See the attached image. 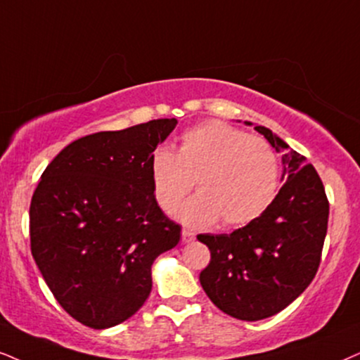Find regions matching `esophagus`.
<instances>
[{
  "label": "esophagus",
  "mask_w": 360,
  "mask_h": 360,
  "mask_svg": "<svg viewBox=\"0 0 360 360\" xmlns=\"http://www.w3.org/2000/svg\"><path fill=\"white\" fill-rule=\"evenodd\" d=\"M181 239H183V243H193L195 239V234L193 231H188V229H183V234H181Z\"/></svg>",
  "instance_id": "esophagus-1"
}]
</instances>
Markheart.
<instances>
[{"label": "heart", "mask_w": 360, "mask_h": 360, "mask_svg": "<svg viewBox=\"0 0 360 360\" xmlns=\"http://www.w3.org/2000/svg\"><path fill=\"white\" fill-rule=\"evenodd\" d=\"M154 198L172 212L193 189L199 195L181 209L189 224L216 221L245 226L269 207L279 181V159L267 141L221 121L189 127L174 153L158 146L149 158Z\"/></svg>", "instance_id": "b5f03b06"}]
</instances>
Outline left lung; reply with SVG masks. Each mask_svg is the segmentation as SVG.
<instances>
[{
    "instance_id": "1",
    "label": "left lung",
    "mask_w": 360,
    "mask_h": 360,
    "mask_svg": "<svg viewBox=\"0 0 360 360\" xmlns=\"http://www.w3.org/2000/svg\"><path fill=\"white\" fill-rule=\"evenodd\" d=\"M282 149L284 184L257 219L231 234H199L211 261L199 281L207 297L240 321H261L285 309L319 269L329 221V201L316 167L264 126Z\"/></svg>"
}]
</instances>
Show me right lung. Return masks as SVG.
<instances>
[{
  "instance_id": "add662e5",
  "label": "right lung",
  "mask_w": 360,
  "mask_h": 360,
  "mask_svg": "<svg viewBox=\"0 0 360 360\" xmlns=\"http://www.w3.org/2000/svg\"><path fill=\"white\" fill-rule=\"evenodd\" d=\"M177 121L101 131L66 146L41 174L30 206L31 254L72 319L108 329L129 319L153 288L151 266L181 226L154 198L149 158Z\"/></svg>"
}]
</instances>
